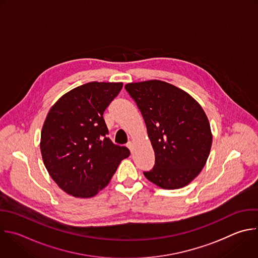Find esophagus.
Listing matches in <instances>:
<instances>
[{"label": "esophagus", "instance_id": "1", "mask_svg": "<svg viewBox=\"0 0 258 258\" xmlns=\"http://www.w3.org/2000/svg\"><path fill=\"white\" fill-rule=\"evenodd\" d=\"M126 147L130 149V151L131 152H133V148H134V143L133 142H128L127 144H126Z\"/></svg>", "mask_w": 258, "mask_h": 258}]
</instances>
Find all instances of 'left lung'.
<instances>
[{"label":"left lung","instance_id":"8db88e82","mask_svg":"<svg viewBox=\"0 0 258 258\" xmlns=\"http://www.w3.org/2000/svg\"><path fill=\"white\" fill-rule=\"evenodd\" d=\"M124 88L144 117L155 152V165L144 175L164 189L187 185L200 174L212 147L204 109L186 92L166 82L130 83Z\"/></svg>","mask_w":258,"mask_h":258}]
</instances>
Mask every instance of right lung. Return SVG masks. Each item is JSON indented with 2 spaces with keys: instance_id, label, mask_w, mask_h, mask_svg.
Segmentation results:
<instances>
[{
  "instance_id": "obj_1",
  "label": "right lung",
  "mask_w": 258,
  "mask_h": 258,
  "mask_svg": "<svg viewBox=\"0 0 258 258\" xmlns=\"http://www.w3.org/2000/svg\"><path fill=\"white\" fill-rule=\"evenodd\" d=\"M121 88L122 83L81 85L60 97L46 116L40 141L43 163L54 182L73 197L96 196L131 154L107 137L103 118Z\"/></svg>"
}]
</instances>
